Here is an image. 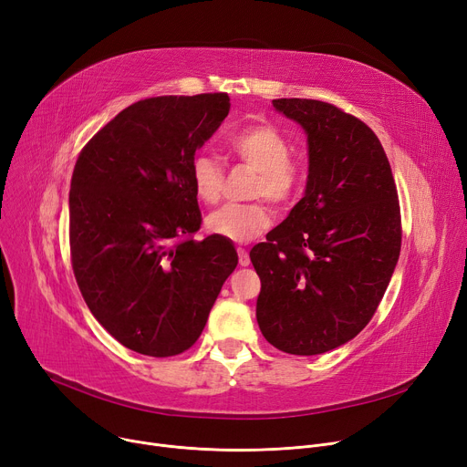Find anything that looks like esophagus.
<instances>
[{
	"label": "esophagus",
	"mask_w": 467,
	"mask_h": 467,
	"mask_svg": "<svg viewBox=\"0 0 467 467\" xmlns=\"http://www.w3.org/2000/svg\"><path fill=\"white\" fill-rule=\"evenodd\" d=\"M236 250H238V263H240V266H248V265H250V255H248V252L244 250L242 246H238Z\"/></svg>",
	"instance_id": "1"
}]
</instances>
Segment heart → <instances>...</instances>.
Segmentation results:
<instances>
[{
  "mask_svg": "<svg viewBox=\"0 0 467 467\" xmlns=\"http://www.w3.org/2000/svg\"><path fill=\"white\" fill-rule=\"evenodd\" d=\"M225 150L257 171L250 194L259 201L221 206L208 215L206 227L217 236L248 242L271 225L273 210L261 199H268L280 210L297 202L306 183V164L291 157L293 143L278 127L268 122L231 132L225 138ZM223 183L225 170L217 157L199 153L192 159L191 187L196 201L206 206L215 204L223 192Z\"/></svg>",
  "mask_w": 467,
  "mask_h": 467,
  "instance_id": "b5f03b06",
  "label": "heart"
}]
</instances>
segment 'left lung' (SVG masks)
<instances>
[{"label": "left lung", "mask_w": 467, "mask_h": 467, "mask_svg": "<svg viewBox=\"0 0 467 467\" xmlns=\"http://www.w3.org/2000/svg\"><path fill=\"white\" fill-rule=\"evenodd\" d=\"M308 136V182L255 244L257 324L282 352L316 356L354 338L377 312L400 259L398 187L377 134L340 108L280 98Z\"/></svg>", "instance_id": "left-lung-1"}]
</instances>
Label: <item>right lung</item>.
I'll use <instances>...</instances> for the list:
<instances>
[{
	"mask_svg": "<svg viewBox=\"0 0 467 467\" xmlns=\"http://www.w3.org/2000/svg\"><path fill=\"white\" fill-rule=\"evenodd\" d=\"M227 92L145 98L81 150L69 187V254L92 316L122 347L168 358L201 337L236 268L233 244L194 240L199 147L229 115Z\"/></svg>",
	"mask_w": 467,
	"mask_h": 467,
	"instance_id": "right-lung-1",
	"label": "right lung"
}]
</instances>
